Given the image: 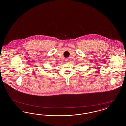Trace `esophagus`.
I'll return each instance as SVG.
<instances>
[{
	"label": "esophagus",
	"mask_w": 126,
	"mask_h": 126,
	"mask_svg": "<svg viewBox=\"0 0 126 126\" xmlns=\"http://www.w3.org/2000/svg\"><path fill=\"white\" fill-rule=\"evenodd\" d=\"M65 61H66V62H68L69 61V60L68 59H66V60H65Z\"/></svg>",
	"instance_id": "1"
}]
</instances>
